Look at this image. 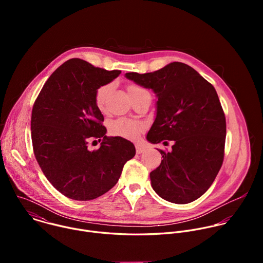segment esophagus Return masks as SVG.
<instances>
[{"label":"esophagus","mask_w":263,"mask_h":263,"mask_svg":"<svg viewBox=\"0 0 263 263\" xmlns=\"http://www.w3.org/2000/svg\"><path fill=\"white\" fill-rule=\"evenodd\" d=\"M135 147H136V153H137V154H141L142 152L145 151V147L142 146V145H140V144H136Z\"/></svg>","instance_id":"obj_1"}]
</instances>
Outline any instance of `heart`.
Listing matches in <instances>:
<instances>
[{
	"label": "heart",
	"mask_w": 263,
	"mask_h": 263,
	"mask_svg": "<svg viewBox=\"0 0 263 263\" xmlns=\"http://www.w3.org/2000/svg\"><path fill=\"white\" fill-rule=\"evenodd\" d=\"M109 89H110V85L107 84L99 87L96 92V104L101 111L105 109V101H106V97L108 95ZM139 89H142V88L135 85H131L128 88L129 93H132ZM143 128L144 126L141 122L126 119V118H121L112 122L110 126V133L117 136L127 138V139H136L139 136V134L142 132Z\"/></svg>",
	"instance_id": "obj_1"
}]
</instances>
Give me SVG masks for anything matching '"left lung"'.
I'll use <instances>...</instances> for the list:
<instances>
[{"label": "left lung", "instance_id": "obj_1", "mask_svg": "<svg viewBox=\"0 0 263 263\" xmlns=\"http://www.w3.org/2000/svg\"><path fill=\"white\" fill-rule=\"evenodd\" d=\"M125 77L152 89L158 99L147 141L174 142L170 152L158 149L163 159L149 173L153 190L175 204L199 199L213 183L223 160L226 119L215 88L182 62L153 72H127Z\"/></svg>", "mask_w": 263, "mask_h": 263}]
</instances>
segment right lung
I'll return each instance as SVG.
<instances>
[{
    "mask_svg": "<svg viewBox=\"0 0 263 263\" xmlns=\"http://www.w3.org/2000/svg\"><path fill=\"white\" fill-rule=\"evenodd\" d=\"M120 73L79 58L69 59L51 74L34 103L31 137L35 158L51 184L69 199L89 201L104 195L135 155L131 141L106 136L104 117L96 104L98 88ZM92 138L102 140L96 152L87 147Z\"/></svg>",
    "mask_w": 263,
    "mask_h": 263,
    "instance_id": "right-lung-1",
    "label": "right lung"
}]
</instances>
